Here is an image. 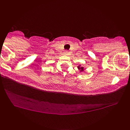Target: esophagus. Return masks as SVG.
<instances>
[{
  "label": "esophagus",
  "mask_w": 130,
  "mask_h": 130,
  "mask_svg": "<svg viewBox=\"0 0 130 130\" xmlns=\"http://www.w3.org/2000/svg\"><path fill=\"white\" fill-rule=\"evenodd\" d=\"M68 54H69V52H68V51H65V54H67V55H68Z\"/></svg>",
  "instance_id": "34e87169"
}]
</instances>
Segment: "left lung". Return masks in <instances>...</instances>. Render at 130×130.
Here are the masks:
<instances>
[{
  "label": "left lung",
  "instance_id": "left-lung-1",
  "mask_svg": "<svg viewBox=\"0 0 130 130\" xmlns=\"http://www.w3.org/2000/svg\"><path fill=\"white\" fill-rule=\"evenodd\" d=\"M77 68H78V69L79 70L80 72H82V71H84V67H81V65H79L78 66H77Z\"/></svg>",
  "mask_w": 130,
  "mask_h": 130
}]
</instances>
